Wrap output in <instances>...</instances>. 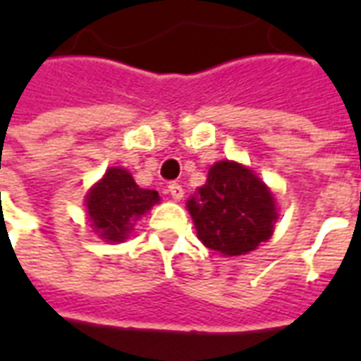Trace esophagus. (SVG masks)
<instances>
[{
	"mask_svg": "<svg viewBox=\"0 0 361 361\" xmlns=\"http://www.w3.org/2000/svg\"><path fill=\"white\" fill-rule=\"evenodd\" d=\"M168 191H170V195H172L173 201H181V199H183V188H181L180 183L172 181V183L168 185Z\"/></svg>",
	"mask_w": 361,
	"mask_h": 361,
	"instance_id": "esophagus-1",
	"label": "esophagus"
}]
</instances>
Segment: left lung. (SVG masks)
Returning a JSON list of instances; mask_svg holds the SVG:
<instances>
[{
  "label": "left lung",
  "mask_w": 361,
  "mask_h": 361,
  "mask_svg": "<svg viewBox=\"0 0 361 361\" xmlns=\"http://www.w3.org/2000/svg\"><path fill=\"white\" fill-rule=\"evenodd\" d=\"M199 240L228 255H245L272 235L279 219L271 189L238 162L211 166L207 183L188 201Z\"/></svg>",
  "instance_id": "1"
}]
</instances>
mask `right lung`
<instances>
[{
	"label": "right lung",
	"mask_w": 361,
	"mask_h": 361,
	"mask_svg": "<svg viewBox=\"0 0 361 361\" xmlns=\"http://www.w3.org/2000/svg\"><path fill=\"white\" fill-rule=\"evenodd\" d=\"M160 201L158 191L141 189L126 168H108L104 178L87 193L90 226L106 242H123L152 204Z\"/></svg>",
	"instance_id": "right-lung-1"
}]
</instances>
